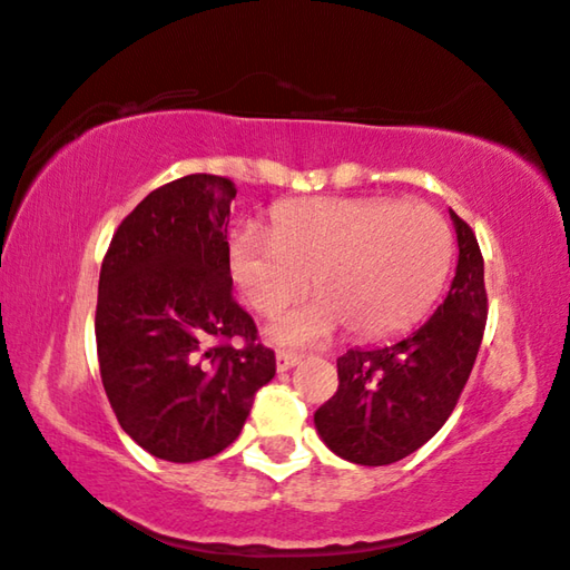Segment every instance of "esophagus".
Segmentation results:
<instances>
[{
  "label": "esophagus",
  "instance_id": "esophagus-1",
  "mask_svg": "<svg viewBox=\"0 0 570 570\" xmlns=\"http://www.w3.org/2000/svg\"><path fill=\"white\" fill-rule=\"evenodd\" d=\"M299 363H302V355L286 353V351H278L276 353V368L278 371H292L294 366H299Z\"/></svg>",
  "mask_w": 570,
  "mask_h": 570
}]
</instances>
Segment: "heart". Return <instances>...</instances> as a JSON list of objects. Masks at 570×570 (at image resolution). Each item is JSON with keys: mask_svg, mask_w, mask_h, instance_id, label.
<instances>
[{"mask_svg": "<svg viewBox=\"0 0 570 570\" xmlns=\"http://www.w3.org/2000/svg\"><path fill=\"white\" fill-rule=\"evenodd\" d=\"M230 276L253 309L271 314L309 284L307 302L271 322L284 345H314L351 322L386 337L417 322L443 288L453 233L440 212L389 197H330L288 204L274 227H237Z\"/></svg>", "mask_w": 570, "mask_h": 570, "instance_id": "1", "label": "heart"}]
</instances>
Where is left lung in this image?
Returning <instances> with one entry per match:
<instances>
[{
    "mask_svg": "<svg viewBox=\"0 0 570 570\" xmlns=\"http://www.w3.org/2000/svg\"><path fill=\"white\" fill-rule=\"evenodd\" d=\"M458 266L443 304L389 345L353 347L337 358V392L314 412V428L335 455L389 465L422 448L455 410L487 327L479 240L450 209Z\"/></svg>",
    "mask_w": 570,
    "mask_h": 570,
    "instance_id": "8db88e82",
    "label": "left lung"
}]
</instances>
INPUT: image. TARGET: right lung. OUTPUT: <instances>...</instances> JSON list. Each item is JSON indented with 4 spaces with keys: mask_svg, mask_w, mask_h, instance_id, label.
Here are the masks:
<instances>
[{
    "mask_svg": "<svg viewBox=\"0 0 570 570\" xmlns=\"http://www.w3.org/2000/svg\"><path fill=\"white\" fill-rule=\"evenodd\" d=\"M235 194L223 176L176 178L122 219L101 261V384L120 428L160 461L223 453L276 373L274 351L258 343L256 322L233 299Z\"/></svg>",
    "mask_w": 570,
    "mask_h": 570,
    "instance_id": "obj_1",
    "label": "right lung"
}]
</instances>
